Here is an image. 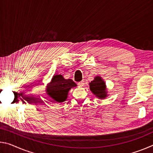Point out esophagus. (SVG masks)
<instances>
[{
    "mask_svg": "<svg viewBox=\"0 0 153 153\" xmlns=\"http://www.w3.org/2000/svg\"><path fill=\"white\" fill-rule=\"evenodd\" d=\"M84 85V81H81L80 82L78 83V86H83Z\"/></svg>",
    "mask_w": 153,
    "mask_h": 153,
    "instance_id": "esophagus-1",
    "label": "esophagus"
}]
</instances>
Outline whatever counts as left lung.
Returning <instances> with one entry per match:
<instances>
[{
  "label": "left lung",
  "instance_id": "left-lung-1",
  "mask_svg": "<svg viewBox=\"0 0 153 153\" xmlns=\"http://www.w3.org/2000/svg\"><path fill=\"white\" fill-rule=\"evenodd\" d=\"M90 89L96 97L98 98H105L107 97V92L106 89L105 82L101 77L96 76L94 79L89 83Z\"/></svg>",
  "mask_w": 153,
  "mask_h": 153
}]
</instances>
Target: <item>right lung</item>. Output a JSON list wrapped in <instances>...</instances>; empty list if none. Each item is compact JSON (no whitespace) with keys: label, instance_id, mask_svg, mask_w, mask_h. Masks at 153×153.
<instances>
[{"label":"right lung","instance_id":"obj_1","mask_svg":"<svg viewBox=\"0 0 153 153\" xmlns=\"http://www.w3.org/2000/svg\"><path fill=\"white\" fill-rule=\"evenodd\" d=\"M77 86V84L71 79H65L62 75H55L46 89V94L55 101H65L68 92L71 88Z\"/></svg>","mask_w":153,"mask_h":153}]
</instances>
